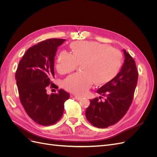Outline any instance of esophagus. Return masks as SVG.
<instances>
[{"mask_svg":"<svg viewBox=\"0 0 157 157\" xmlns=\"http://www.w3.org/2000/svg\"><path fill=\"white\" fill-rule=\"evenodd\" d=\"M72 96H74L75 98L76 99H77V100H80V99H82V98L81 96H77V95H72Z\"/></svg>","mask_w":157,"mask_h":157,"instance_id":"esophagus-1","label":"esophagus"}]
</instances>
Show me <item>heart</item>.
<instances>
[{
    "label": "heart",
    "instance_id": "heart-1",
    "mask_svg": "<svg viewBox=\"0 0 157 157\" xmlns=\"http://www.w3.org/2000/svg\"><path fill=\"white\" fill-rule=\"evenodd\" d=\"M72 54L62 51L57 60L56 69L61 74L73 71L79 63L83 72L66 78L63 86L68 91L78 95L85 94L94 82H109L119 72L122 64L120 50L95 41H77L71 45Z\"/></svg>",
    "mask_w": 157,
    "mask_h": 157
}]
</instances>
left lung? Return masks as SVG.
Returning a JSON list of instances; mask_svg holds the SVG:
<instances>
[{
	"mask_svg": "<svg viewBox=\"0 0 157 157\" xmlns=\"http://www.w3.org/2000/svg\"><path fill=\"white\" fill-rule=\"evenodd\" d=\"M124 63L116 77L97 90L105 96V101H99L101 96L90 100L86 109V117L95 127L105 128L114 125L125 115L134 96L138 73L131 56L123 50Z\"/></svg>",
	"mask_w": 157,
	"mask_h": 157,
	"instance_id": "obj_1",
	"label": "left lung"
}]
</instances>
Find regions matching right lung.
<instances>
[{"label":"right lung","mask_w":157,"mask_h":157,"mask_svg":"<svg viewBox=\"0 0 157 157\" xmlns=\"http://www.w3.org/2000/svg\"><path fill=\"white\" fill-rule=\"evenodd\" d=\"M65 41L48 39L31 47L23 55L16 73L23 107L33 121L42 126L54 124L60 120L64 103L70 96L62 89L57 94L46 92L48 86L58 88L52 81L54 78V59L58 47Z\"/></svg>","instance_id":"add662e5"}]
</instances>
